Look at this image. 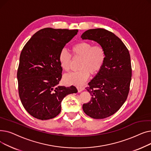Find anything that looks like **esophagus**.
Here are the masks:
<instances>
[{
    "mask_svg": "<svg viewBox=\"0 0 151 151\" xmlns=\"http://www.w3.org/2000/svg\"><path fill=\"white\" fill-rule=\"evenodd\" d=\"M76 88L78 89V92H81V91H83L84 90V88H83V87H81V86H77Z\"/></svg>",
    "mask_w": 151,
    "mask_h": 151,
    "instance_id": "obj_1",
    "label": "esophagus"
}]
</instances>
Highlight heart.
Here are the masks:
<instances>
[{
	"mask_svg": "<svg viewBox=\"0 0 151 151\" xmlns=\"http://www.w3.org/2000/svg\"><path fill=\"white\" fill-rule=\"evenodd\" d=\"M71 50L74 59L81 58L78 67L80 70L65 75L63 81L68 84L81 86L89 78L90 73L96 75L101 70L105 62L106 51L102 45H93L86 41L73 45ZM58 58L62 68L68 71L72 61L71 54L63 48L60 50Z\"/></svg>",
	"mask_w": 151,
	"mask_h": 151,
	"instance_id": "obj_1",
	"label": "heart"
}]
</instances>
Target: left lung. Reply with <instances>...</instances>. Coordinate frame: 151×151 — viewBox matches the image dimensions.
<instances>
[{
	"label": "left lung",
	"mask_w": 151,
	"mask_h": 151,
	"mask_svg": "<svg viewBox=\"0 0 151 151\" xmlns=\"http://www.w3.org/2000/svg\"><path fill=\"white\" fill-rule=\"evenodd\" d=\"M81 38L97 42L106 51L104 66L86 88L91 100L83 105L88 116L104 119L117 112L127 98L132 79L130 53L119 38L104 29L86 30Z\"/></svg>",
	"instance_id": "1"
}]
</instances>
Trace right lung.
<instances>
[{
    "label": "right lung",
    "instance_id": "right-lung-1",
    "mask_svg": "<svg viewBox=\"0 0 151 151\" xmlns=\"http://www.w3.org/2000/svg\"><path fill=\"white\" fill-rule=\"evenodd\" d=\"M78 32L42 29L31 37L21 52L17 72L19 98L27 111L38 119L57 116L63 98L78 92L73 86H58L62 71L59 54Z\"/></svg>",
    "mask_w": 151,
    "mask_h": 151
}]
</instances>
